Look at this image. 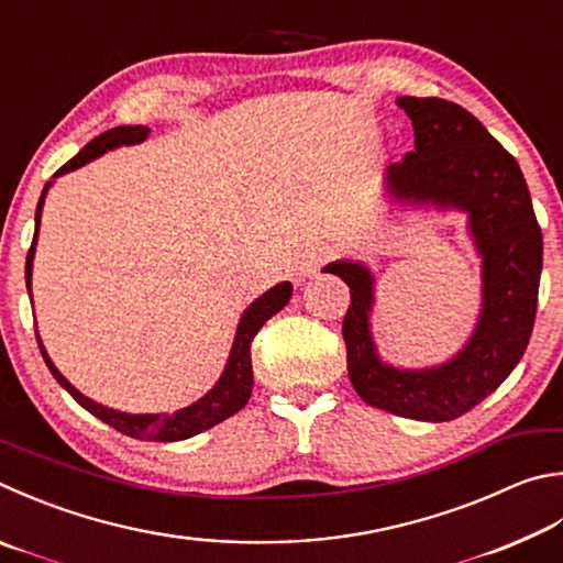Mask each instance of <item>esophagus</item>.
I'll return each mask as SVG.
<instances>
[{"instance_id":"1","label":"esophagus","mask_w":563,"mask_h":563,"mask_svg":"<svg viewBox=\"0 0 563 563\" xmlns=\"http://www.w3.org/2000/svg\"><path fill=\"white\" fill-rule=\"evenodd\" d=\"M327 255H330V249L324 246H317V249H308L295 255L292 261V273L298 275V278H305V275L314 273L317 265H320L322 261H327Z\"/></svg>"}]
</instances>
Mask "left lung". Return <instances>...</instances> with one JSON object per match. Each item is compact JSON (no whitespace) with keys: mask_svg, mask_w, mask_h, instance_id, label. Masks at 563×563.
<instances>
[{"mask_svg":"<svg viewBox=\"0 0 563 563\" xmlns=\"http://www.w3.org/2000/svg\"><path fill=\"white\" fill-rule=\"evenodd\" d=\"M413 122L416 150L386 169L396 201L460 209L483 255V308L473 336L453 360L431 369H396L376 354L369 314L374 275L354 261H334L350 285L344 314L346 372L362 401L413 421H453L503 384L522 360L537 317L541 229L517 159L473 112L443 98L396 100Z\"/></svg>","mask_w":563,"mask_h":563,"instance_id":"8db88e82","label":"left lung"}]
</instances>
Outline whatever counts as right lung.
<instances>
[{"label": "right lung", "mask_w": 563, "mask_h": 563, "mask_svg": "<svg viewBox=\"0 0 563 563\" xmlns=\"http://www.w3.org/2000/svg\"><path fill=\"white\" fill-rule=\"evenodd\" d=\"M150 135V128L145 125H120L112 128L103 135H98L88 142V145L78 152L74 159H68L64 167H60L54 177L66 175V172H74L78 167L88 165L90 159H96L106 152L122 147V145H137ZM51 187V181L41 191L38 207H36V231H34V241L32 249H29L26 255V290L32 295V265H34V249H36V239H38V219H41V209H44V199L46 191ZM292 295V285L285 280L278 283L275 288L268 292H263L258 300H255L251 308L241 314L236 336H233V346L227 362V369L219 376V382L213 384L209 394H203L199 401H194L187 408H179L175 413H122L115 411V408L100 406L96 401H90L88 396L78 391L76 386H70V382L60 374L54 362L48 360V354L41 344L38 334V350L44 354V362L54 374V379L66 388V391L76 398V401L86 408V411L93 413L100 421L115 428V431L125 433L130 438H137V441H155V443H172V441H187V438L197 435L201 431H209L221 421H227L233 413H239L243 406L249 404L251 391H253V366H251V342L253 336L258 334L261 327L271 320L275 312H280L285 305H288Z\"/></svg>", "instance_id": "obj_1"}]
</instances>
